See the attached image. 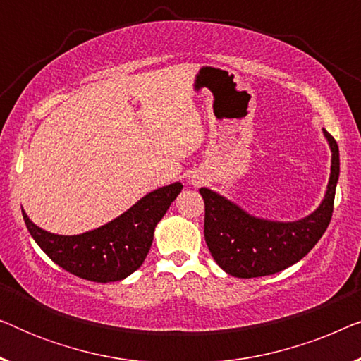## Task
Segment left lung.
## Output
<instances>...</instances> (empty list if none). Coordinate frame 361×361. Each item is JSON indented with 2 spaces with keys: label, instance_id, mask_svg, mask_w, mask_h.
<instances>
[{
  "label": "left lung",
  "instance_id": "obj_1",
  "mask_svg": "<svg viewBox=\"0 0 361 361\" xmlns=\"http://www.w3.org/2000/svg\"><path fill=\"white\" fill-rule=\"evenodd\" d=\"M322 131L332 152L329 184L320 205L304 219H259L207 187L199 190L205 204L207 246L225 273L245 279L276 274L302 259L322 238L332 219L340 176L337 141L324 128Z\"/></svg>",
  "mask_w": 361,
  "mask_h": 361
}]
</instances>
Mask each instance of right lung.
I'll list each match as a JSON object with an SVG mask.
<instances>
[{
	"mask_svg": "<svg viewBox=\"0 0 361 361\" xmlns=\"http://www.w3.org/2000/svg\"><path fill=\"white\" fill-rule=\"evenodd\" d=\"M180 190V182L159 187L115 220L82 235H56L39 228L24 210L23 219L34 241L54 263L82 279L113 283L128 278L142 264L156 225Z\"/></svg>",
	"mask_w": 361,
	"mask_h": 361,
	"instance_id": "add662e5",
	"label": "right lung"
}]
</instances>
